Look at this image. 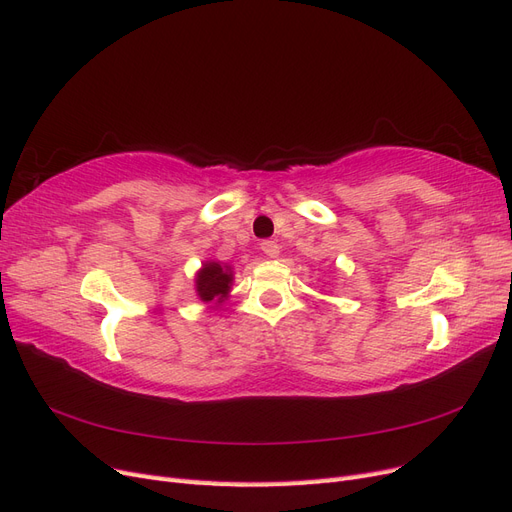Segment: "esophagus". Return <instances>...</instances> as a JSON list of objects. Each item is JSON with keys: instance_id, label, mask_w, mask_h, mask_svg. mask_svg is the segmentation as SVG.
Returning <instances> with one entry per match:
<instances>
[{"instance_id": "esophagus-1", "label": "esophagus", "mask_w": 512, "mask_h": 512, "mask_svg": "<svg viewBox=\"0 0 512 512\" xmlns=\"http://www.w3.org/2000/svg\"><path fill=\"white\" fill-rule=\"evenodd\" d=\"M261 251H263V255H268V257H278L280 246L274 240H263L261 242Z\"/></svg>"}]
</instances>
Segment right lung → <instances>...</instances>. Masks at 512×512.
I'll return each instance as SVG.
<instances>
[{
  "label": "right lung",
  "mask_w": 512,
  "mask_h": 512,
  "mask_svg": "<svg viewBox=\"0 0 512 512\" xmlns=\"http://www.w3.org/2000/svg\"><path fill=\"white\" fill-rule=\"evenodd\" d=\"M197 293H200V298L204 302L210 300H223L229 285H232V272L221 268V263H206V266L197 274Z\"/></svg>",
  "instance_id": "obj_1"
}]
</instances>
